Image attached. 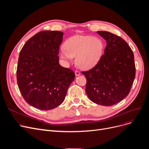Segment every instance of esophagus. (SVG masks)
Segmentation results:
<instances>
[{"mask_svg":"<svg viewBox=\"0 0 149 149\" xmlns=\"http://www.w3.org/2000/svg\"><path fill=\"white\" fill-rule=\"evenodd\" d=\"M74 73H75V75H76V76H79V75L81 74V73H80V72H79V71H75V72H74Z\"/></svg>","mask_w":149,"mask_h":149,"instance_id":"esophagus-1","label":"esophagus"}]
</instances>
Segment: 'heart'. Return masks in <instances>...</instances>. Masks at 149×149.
Here are the masks:
<instances>
[{
  "label": "heart",
  "mask_w": 149,
  "mask_h": 149,
  "mask_svg": "<svg viewBox=\"0 0 149 149\" xmlns=\"http://www.w3.org/2000/svg\"><path fill=\"white\" fill-rule=\"evenodd\" d=\"M64 50L60 55L69 61L75 57L76 64L81 69L88 70L96 65L102 56L104 43L101 39L90 35H75L67 39Z\"/></svg>",
  "instance_id": "b5f03b06"
}]
</instances>
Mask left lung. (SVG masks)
Here are the masks:
<instances>
[{
	"label": "left lung",
	"mask_w": 149,
	"mask_h": 149,
	"mask_svg": "<svg viewBox=\"0 0 149 149\" xmlns=\"http://www.w3.org/2000/svg\"><path fill=\"white\" fill-rule=\"evenodd\" d=\"M107 45L98 63L82 71L87 82L86 93L97 104L110 106L127 96L136 76L134 53L124 39L109 31H98Z\"/></svg>",
	"instance_id": "left-lung-1"
}]
</instances>
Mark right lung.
<instances>
[{
	"label": "right lung",
	"instance_id": "1",
	"mask_svg": "<svg viewBox=\"0 0 149 149\" xmlns=\"http://www.w3.org/2000/svg\"><path fill=\"white\" fill-rule=\"evenodd\" d=\"M63 33L40 31L30 38L19 54L18 86L25 101L40 110H51L63 102L74 73L59 64Z\"/></svg>",
	"mask_w": 149,
	"mask_h": 149
}]
</instances>
